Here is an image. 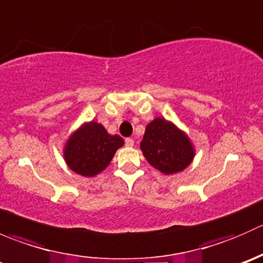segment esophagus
I'll list each match as a JSON object with an SVG mask.
<instances>
[{
  "label": "esophagus",
  "mask_w": 263,
  "mask_h": 263,
  "mask_svg": "<svg viewBox=\"0 0 263 263\" xmlns=\"http://www.w3.org/2000/svg\"><path fill=\"white\" fill-rule=\"evenodd\" d=\"M134 144H135V142H134V140H132V139H129V137H128V139H126V140H124V145H126L127 147H132V146H134Z\"/></svg>",
  "instance_id": "esophagus-1"
}]
</instances>
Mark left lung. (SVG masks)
Returning <instances> with one entry per match:
<instances>
[{"mask_svg": "<svg viewBox=\"0 0 263 263\" xmlns=\"http://www.w3.org/2000/svg\"><path fill=\"white\" fill-rule=\"evenodd\" d=\"M140 147L148 163L164 174L182 172L195 156L187 135L163 118L147 124Z\"/></svg>", "mask_w": 263, "mask_h": 263, "instance_id": "left-lung-1", "label": "left lung"}]
</instances>
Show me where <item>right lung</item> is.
<instances>
[{"label": "right lung", "mask_w": 263, "mask_h": 263, "mask_svg": "<svg viewBox=\"0 0 263 263\" xmlns=\"http://www.w3.org/2000/svg\"><path fill=\"white\" fill-rule=\"evenodd\" d=\"M124 144L118 135H109L97 122L85 123L68 139L65 160L70 169L84 177H94L109 165L117 148Z\"/></svg>", "instance_id": "1"}]
</instances>
